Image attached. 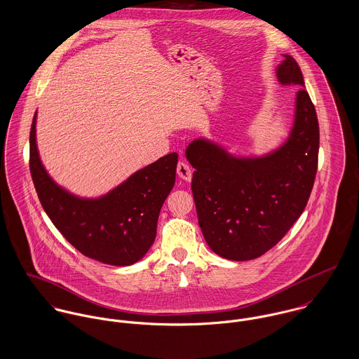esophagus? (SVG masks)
Masks as SVG:
<instances>
[{"label": "esophagus", "mask_w": 359, "mask_h": 359, "mask_svg": "<svg viewBox=\"0 0 359 359\" xmlns=\"http://www.w3.org/2000/svg\"><path fill=\"white\" fill-rule=\"evenodd\" d=\"M177 175H179L180 179H183V180H186V182H190L191 177H193V170H191V168L189 166L187 162L180 161V162L177 163Z\"/></svg>", "instance_id": "obj_1"}]
</instances>
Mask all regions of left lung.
Here are the masks:
<instances>
[{
    "label": "left lung",
    "instance_id": "left-lung-1",
    "mask_svg": "<svg viewBox=\"0 0 359 359\" xmlns=\"http://www.w3.org/2000/svg\"><path fill=\"white\" fill-rule=\"evenodd\" d=\"M282 56L279 83L303 86L283 144L260 157H236L203 137L186 149L196 169L191 190L203 238L229 260H252L276 246L303 213L314 186L318 118L297 62Z\"/></svg>",
    "mask_w": 359,
    "mask_h": 359
}]
</instances>
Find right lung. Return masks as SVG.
Segmentation results:
<instances>
[{
  "label": "right lung",
  "instance_id": "1",
  "mask_svg": "<svg viewBox=\"0 0 359 359\" xmlns=\"http://www.w3.org/2000/svg\"><path fill=\"white\" fill-rule=\"evenodd\" d=\"M30 130V172L41 205L55 227L86 257L111 266H130L151 248L161 208L175 186L177 154L139 169L97 198H82L59 186L41 162Z\"/></svg>",
  "mask_w": 359,
  "mask_h": 359
}]
</instances>
